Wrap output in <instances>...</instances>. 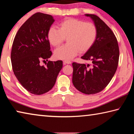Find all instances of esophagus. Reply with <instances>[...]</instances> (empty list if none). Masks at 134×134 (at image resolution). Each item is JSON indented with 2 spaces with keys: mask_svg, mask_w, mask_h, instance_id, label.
Instances as JSON below:
<instances>
[{
  "mask_svg": "<svg viewBox=\"0 0 134 134\" xmlns=\"http://www.w3.org/2000/svg\"><path fill=\"white\" fill-rule=\"evenodd\" d=\"M72 62H71V61L69 60H64L63 61V64L64 65H66V64H71Z\"/></svg>",
  "mask_w": 134,
  "mask_h": 134,
  "instance_id": "1",
  "label": "esophagus"
}]
</instances>
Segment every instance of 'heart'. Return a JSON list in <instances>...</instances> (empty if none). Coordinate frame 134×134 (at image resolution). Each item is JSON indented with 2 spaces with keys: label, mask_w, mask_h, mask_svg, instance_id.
Masks as SVG:
<instances>
[{
  "label": "heart",
  "mask_w": 134,
  "mask_h": 134,
  "mask_svg": "<svg viewBox=\"0 0 134 134\" xmlns=\"http://www.w3.org/2000/svg\"><path fill=\"white\" fill-rule=\"evenodd\" d=\"M97 36V27L91 23L75 18H67L59 24V29L51 27L47 37L50 44L58 47L65 37L67 44L55 50L54 57L58 59L68 60L78 54L88 51L94 44Z\"/></svg>",
  "instance_id": "heart-1"
}]
</instances>
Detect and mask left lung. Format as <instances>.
<instances>
[{"instance_id":"left-lung-1","label":"left lung","mask_w":134,"mask_h":134,"mask_svg":"<svg viewBox=\"0 0 134 134\" xmlns=\"http://www.w3.org/2000/svg\"><path fill=\"white\" fill-rule=\"evenodd\" d=\"M93 21L97 29L94 44L81 58L91 62V68L85 64L72 63V83L82 93L94 94L106 87L116 71L119 50L117 39L112 31L99 17L85 14Z\"/></svg>"}]
</instances>
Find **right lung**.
<instances>
[{
    "mask_svg": "<svg viewBox=\"0 0 134 134\" xmlns=\"http://www.w3.org/2000/svg\"><path fill=\"white\" fill-rule=\"evenodd\" d=\"M54 22L52 15L36 13L23 24L13 42L10 58L14 73L24 88L36 95L53 87L63 66L62 60L49 61L46 66L40 63L52 54L47 34Z\"/></svg>",
    "mask_w": 134,
    "mask_h": 134,
    "instance_id": "1",
    "label": "right lung"
}]
</instances>
